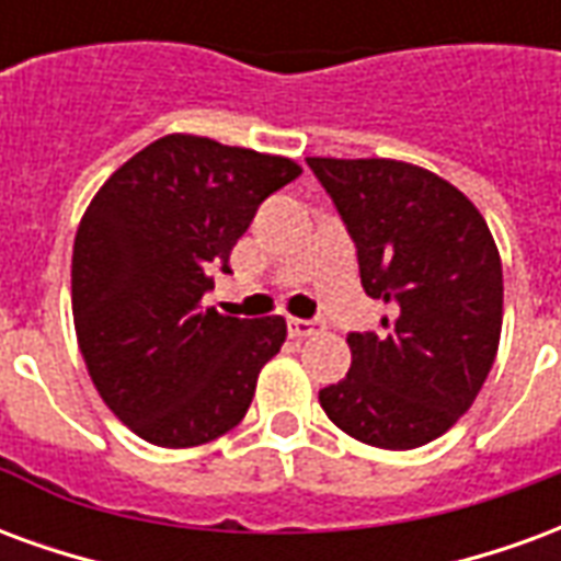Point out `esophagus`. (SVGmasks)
Returning <instances> with one entry per match:
<instances>
[{"instance_id":"esophagus-1","label":"esophagus","mask_w":561,"mask_h":561,"mask_svg":"<svg viewBox=\"0 0 561 561\" xmlns=\"http://www.w3.org/2000/svg\"><path fill=\"white\" fill-rule=\"evenodd\" d=\"M318 333L316 321H306V318H288V336L291 340H306V336H312Z\"/></svg>"}]
</instances>
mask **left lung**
<instances>
[{"label":"left lung","instance_id":"8db88e82","mask_svg":"<svg viewBox=\"0 0 561 561\" xmlns=\"http://www.w3.org/2000/svg\"><path fill=\"white\" fill-rule=\"evenodd\" d=\"M357 249L360 285L390 306L348 333L352 369L318 393L342 433L409 450L447 433L490 376L502 333V261L459 188L393 159H306Z\"/></svg>","mask_w":561,"mask_h":561}]
</instances>
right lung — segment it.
I'll use <instances>...</instances> for the list:
<instances>
[{
  "mask_svg": "<svg viewBox=\"0 0 561 561\" xmlns=\"http://www.w3.org/2000/svg\"><path fill=\"white\" fill-rule=\"evenodd\" d=\"M300 164L195 135H168L99 188L71 255V309L92 385L159 447L219 438L249 412L285 318L204 309L207 270Z\"/></svg>",
  "mask_w": 561,
  "mask_h": 561,
  "instance_id": "right-lung-1",
  "label": "right lung"
}]
</instances>
